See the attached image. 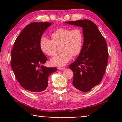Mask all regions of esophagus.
<instances>
[{
	"label": "esophagus",
	"mask_w": 122,
	"mask_h": 122,
	"mask_svg": "<svg viewBox=\"0 0 122 122\" xmlns=\"http://www.w3.org/2000/svg\"><path fill=\"white\" fill-rule=\"evenodd\" d=\"M58 70H64L65 68H63V67H58Z\"/></svg>",
	"instance_id": "1"
}]
</instances>
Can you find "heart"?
I'll return each mask as SVG.
<instances>
[{
  "label": "heart",
  "mask_w": 122,
  "mask_h": 122,
  "mask_svg": "<svg viewBox=\"0 0 122 122\" xmlns=\"http://www.w3.org/2000/svg\"><path fill=\"white\" fill-rule=\"evenodd\" d=\"M52 40L43 36L40 41V47L42 52L48 56H53L56 52V46L61 45L62 52L51 58V64L55 66H64L81 51L83 35L80 28H60L51 35Z\"/></svg>",
  "instance_id": "1"
}]
</instances>
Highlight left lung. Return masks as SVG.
Listing matches in <instances>:
<instances>
[{"instance_id": "8db88e82", "label": "left lung", "mask_w": 122, "mask_h": 122, "mask_svg": "<svg viewBox=\"0 0 122 122\" xmlns=\"http://www.w3.org/2000/svg\"><path fill=\"white\" fill-rule=\"evenodd\" d=\"M83 28V44L79 56L69 66L75 89L87 92L101 82L108 63L106 42L93 22L84 19L65 22Z\"/></svg>"}]
</instances>
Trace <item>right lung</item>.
<instances>
[{
	"instance_id": "1",
	"label": "right lung",
	"mask_w": 122,
	"mask_h": 122,
	"mask_svg": "<svg viewBox=\"0 0 122 122\" xmlns=\"http://www.w3.org/2000/svg\"><path fill=\"white\" fill-rule=\"evenodd\" d=\"M51 24V22L28 24L18 36L11 52V67L17 81L24 89L34 93L46 89L49 76L57 70L56 67L43 65L47 58L40 47L42 35Z\"/></svg>"
}]
</instances>
